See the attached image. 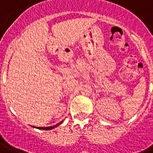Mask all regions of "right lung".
<instances>
[{
    "label": "right lung",
    "mask_w": 153,
    "mask_h": 153,
    "mask_svg": "<svg viewBox=\"0 0 153 153\" xmlns=\"http://www.w3.org/2000/svg\"><path fill=\"white\" fill-rule=\"evenodd\" d=\"M62 122H60V123H59V124H57V125H54V126H50V127H37L38 128H40V129H45V130H48V129H52V128H54L55 127H56V126H58V125H60V124H61Z\"/></svg>",
    "instance_id": "1"
}]
</instances>
